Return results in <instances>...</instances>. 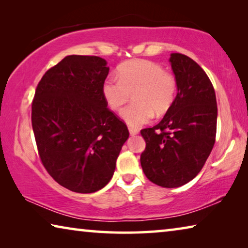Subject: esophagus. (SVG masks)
<instances>
[{
    "instance_id": "obj_1",
    "label": "esophagus",
    "mask_w": 248,
    "mask_h": 248,
    "mask_svg": "<svg viewBox=\"0 0 248 248\" xmlns=\"http://www.w3.org/2000/svg\"><path fill=\"white\" fill-rule=\"evenodd\" d=\"M129 132L131 136H137L138 133H139V130L138 129H134V128H129Z\"/></svg>"
}]
</instances>
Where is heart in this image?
I'll list each match as a JSON object with an SVG mask.
<instances>
[{"instance_id":"1","label":"heart","mask_w":248,"mask_h":248,"mask_svg":"<svg viewBox=\"0 0 248 248\" xmlns=\"http://www.w3.org/2000/svg\"><path fill=\"white\" fill-rule=\"evenodd\" d=\"M118 78H109L103 84V95L109 108L119 110L133 96L136 104L124 108L120 116L132 128H139L169 110L176 95V78L157 63L133 60L120 65Z\"/></svg>"}]
</instances>
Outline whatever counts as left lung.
<instances>
[{
	"label": "left lung",
	"mask_w": 248,
	"mask_h": 248,
	"mask_svg": "<svg viewBox=\"0 0 248 248\" xmlns=\"http://www.w3.org/2000/svg\"><path fill=\"white\" fill-rule=\"evenodd\" d=\"M177 95L159 123L141 130L145 150L141 166L151 182L164 188L189 183L202 169L216 141L217 107L215 89L189 57L171 53Z\"/></svg>",
	"instance_id": "8db88e82"
}]
</instances>
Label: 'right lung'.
Segmentation results:
<instances>
[{
  "mask_svg": "<svg viewBox=\"0 0 248 248\" xmlns=\"http://www.w3.org/2000/svg\"><path fill=\"white\" fill-rule=\"evenodd\" d=\"M108 72L103 58L68 56L45 73L32 102V130L45 169L79 194L106 186L129 138L104 98Z\"/></svg>",
  "mask_w": 248,
  "mask_h": 248,
  "instance_id": "add662e5",
  "label": "right lung"
}]
</instances>
